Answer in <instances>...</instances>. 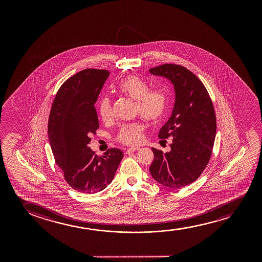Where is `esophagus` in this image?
Here are the masks:
<instances>
[{
	"mask_svg": "<svg viewBox=\"0 0 262 262\" xmlns=\"http://www.w3.org/2000/svg\"><path fill=\"white\" fill-rule=\"evenodd\" d=\"M140 147H130V148H128L127 151H126V154H129V153H133V152H135V151L140 150Z\"/></svg>",
	"mask_w": 262,
	"mask_h": 262,
	"instance_id": "obj_1",
	"label": "esophagus"
}]
</instances>
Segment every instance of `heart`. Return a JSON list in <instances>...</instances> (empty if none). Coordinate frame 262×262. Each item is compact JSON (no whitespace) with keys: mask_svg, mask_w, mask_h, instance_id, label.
I'll return each mask as SVG.
<instances>
[{"mask_svg":"<svg viewBox=\"0 0 262 262\" xmlns=\"http://www.w3.org/2000/svg\"><path fill=\"white\" fill-rule=\"evenodd\" d=\"M116 90L122 96L135 101V113L148 121H158L165 115L167 106V95L159 89L149 90V86L138 76L129 75L122 79ZM98 114L104 122L114 118L113 104L110 97H104L98 104ZM144 124L136 122L122 126L117 134L119 142L136 146L143 140Z\"/></svg>","mask_w":262,"mask_h":262,"instance_id":"obj_1","label":"heart"}]
</instances>
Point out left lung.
Here are the masks:
<instances>
[{
	"instance_id": "1",
	"label": "left lung",
	"mask_w": 262,
	"mask_h": 262,
	"mask_svg": "<svg viewBox=\"0 0 262 262\" xmlns=\"http://www.w3.org/2000/svg\"><path fill=\"white\" fill-rule=\"evenodd\" d=\"M149 72L168 79L176 97L171 116L158 133L162 140L172 138L171 150L152 147L149 172L162 185L179 189L193 183L208 165L216 132L215 111L203 83L185 67L163 64Z\"/></svg>"
}]
</instances>
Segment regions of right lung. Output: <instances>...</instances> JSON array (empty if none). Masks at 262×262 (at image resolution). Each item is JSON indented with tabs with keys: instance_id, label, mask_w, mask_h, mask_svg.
Here are the masks:
<instances>
[{
	"instance_id": "1",
	"label": "right lung",
	"mask_w": 262,
	"mask_h": 262,
	"mask_svg": "<svg viewBox=\"0 0 262 262\" xmlns=\"http://www.w3.org/2000/svg\"><path fill=\"white\" fill-rule=\"evenodd\" d=\"M109 72L86 69L67 79L54 98L48 120V138L55 163L72 189L93 194L112 183L123 153L111 148L103 157L88 145L98 128L95 103Z\"/></svg>"
}]
</instances>
